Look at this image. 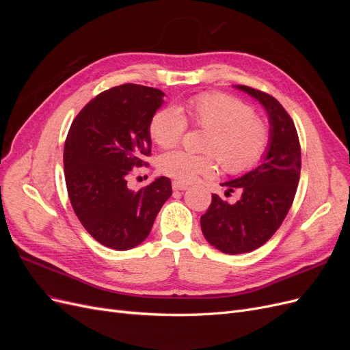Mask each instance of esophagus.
<instances>
[{"instance_id":"1","label":"esophagus","mask_w":350,"mask_h":350,"mask_svg":"<svg viewBox=\"0 0 350 350\" xmlns=\"http://www.w3.org/2000/svg\"><path fill=\"white\" fill-rule=\"evenodd\" d=\"M172 188L175 189V191H185V189L188 188V185H185V184H183V183L174 181V183H172Z\"/></svg>"}]
</instances>
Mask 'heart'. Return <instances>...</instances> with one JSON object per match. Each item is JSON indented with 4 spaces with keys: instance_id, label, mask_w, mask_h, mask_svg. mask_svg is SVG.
I'll list each match as a JSON object with an SVG mask.
<instances>
[{
    "instance_id": "b5f03b06",
    "label": "heart",
    "mask_w": 350,
    "mask_h": 350,
    "mask_svg": "<svg viewBox=\"0 0 350 350\" xmlns=\"http://www.w3.org/2000/svg\"><path fill=\"white\" fill-rule=\"evenodd\" d=\"M189 120L208 130L204 150L198 156L184 150L165 153L159 167L178 183H193L198 176H208L216 169V157L229 174H243L260 163L270 144V130L256 116L250 105L225 93H204L187 105ZM187 130V120L175 107L159 109L150 121L152 139L161 147L179 143Z\"/></svg>"
}]
</instances>
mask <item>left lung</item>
Masks as SVG:
<instances>
[{"label":"left lung","instance_id":"1","mask_svg":"<svg viewBox=\"0 0 350 350\" xmlns=\"http://www.w3.org/2000/svg\"><path fill=\"white\" fill-rule=\"evenodd\" d=\"M248 93L266 109L270 144L261 163L239 178L221 185L226 193L239 189L241 198L229 204L213 194L200 224L210 245L225 254L250 252L266 243L292 206L301 175V146L289 113L270 94L248 86H235Z\"/></svg>","mask_w":350,"mask_h":350}]
</instances>
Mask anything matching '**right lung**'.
Instances as JSON below:
<instances>
[{"instance_id": "obj_1", "label": "right lung", "mask_w": 350, "mask_h": 350, "mask_svg": "<svg viewBox=\"0 0 350 350\" xmlns=\"http://www.w3.org/2000/svg\"><path fill=\"white\" fill-rule=\"evenodd\" d=\"M165 93L140 84L102 92L72 121L64 146L67 191L81 225L102 245L125 251L149 237L171 179L133 191L126 175L152 150L150 121Z\"/></svg>"}]
</instances>
